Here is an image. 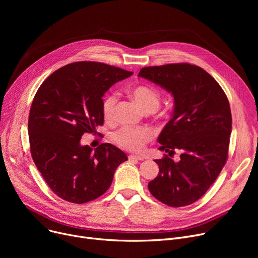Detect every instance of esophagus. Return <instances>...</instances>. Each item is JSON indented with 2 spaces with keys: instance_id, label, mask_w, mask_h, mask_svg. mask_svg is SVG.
<instances>
[{
  "instance_id": "obj_1",
  "label": "esophagus",
  "mask_w": 258,
  "mask_h": 258,
  "mask_svg": "<svg viewBox=\"0 0 258 258\" xmlns=\"http://www.w3.org/2000/svg\"><path fill=\"white\" fill-rule=\"evenodd\" d=\"M128 160H132V161H142L143 157H141L139 155H130L128 156Z\"/></svg>"
}]
</instances>
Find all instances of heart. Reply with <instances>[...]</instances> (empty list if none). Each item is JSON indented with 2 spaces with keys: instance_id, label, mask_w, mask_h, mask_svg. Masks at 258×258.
<instances>
[{
  "instance_id": "1",
  "label": "heart",
  "mask_w": 258,
  "mask_h": 258,
  "mask_svg": "<svg viewBox=\"0 0 258 258\" xmlns=\"http://www.w3.org/2000/svg\"><path fill=\"white\" fill-rule=\"evenodd\" d=\"M132 97L136 100L145 112L156 111L160 105V92L147 85H139L130 90ZM118 96L115 93L105 95L102 101V114L106 120H112L115 117ZM115 141L124 150L138 152L145 144L153 139V132L150 128H134L124 126L115 134Z\"/></svg>"
}]
</instances>
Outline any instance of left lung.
I'll use <instances>...</instances> for the list:
<instances>
[{
	"label": "left lung",
	"instance_id": "left-lung-1",
	"mask_svg": "<svg viewBox=\"0 0 258 258\" xmlns=\"http://www.w3.org/2000/svg\"><path fill=\"white\" fill-rule=\"evenodd\" d=\"M138 76L173 96L172 116L158 138L159 150L169 156L181 153L179 162L167 155L155 160L160 171L148 189L170 207L190 205L206 194L227 161L232 130L228 98L209 73L190 63L145 67Z\"/></svg>",
	"mask_w": 258,
	"mask_h": 258
}]
</instances>
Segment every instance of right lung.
<instances>
[{"label": "right lung", "instance_id": "add662e5", "mask_svg": "<svg viewBox=\"0 0 258 258\" xmlns=\"http://www.w3.org/2000/svg\"><path fill=\"white\" fill-rule=\"evenodd\" d=\"M133 72L102 62L78 61L53 72L31 104L28 133L34 163L52 191L84 204L102 196L116 168L127 160L118 147L81 145L85 133L103 124L102 97Z\"/></svg>", "mask_w": 258, "mask_h": 258}]
</instances>
